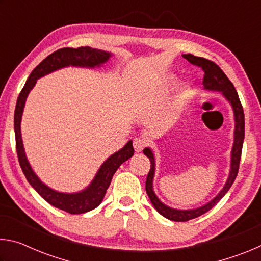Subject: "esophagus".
Wrapping results in <instances>:
<instances>
[{
  "mask_svg": "<svg viewBox=\"0 0 261 261\" xmlns=\"http://www.w3.org/2000/svg\"><path fill=\"white\" fill-rule=\"evenodd\" d=\"M146 146V141L143 138H135L134 139V147L136 152H141L143 149Z\"/></svg>",
  "mask_w": 261,
  "mask_h": 261,
  "instance_id": "obj_1",
  "label": "esophagus"
}]
</instances>
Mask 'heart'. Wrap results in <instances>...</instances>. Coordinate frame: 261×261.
Listing matches in <instances>:
<instances>
[{
	"instance_id": "b5f03b06",
	"label": "heart",
	"mask_w": 261,
	"mask_h": 261,
	"mask_svg": "<svg viewBox=\"0 0 261 261\" xmlns=\"http://www.w3.org/2000/svg\"><path fill=\"white\" fill-rule=\"evenodd\" d=\"M173 120H174V113H170L167 115V117L163 120V123L168 125V124H170V123H173Z\"/></svg>"
}]
</instances>
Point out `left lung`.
<instances>
[{
    "label": "left lung",
    "mask_w": 261,
    "mask_h": 261,
    "mask_svg": "<svg viewBox=\"0 0 261 261\" xmlns=\"http://www.w3.org/2000/svg\"><path fill=\"white\" fill-rule=\"evenodd\" d=\"M185 60H188L192 65L200 68L204 71V78H202V84H204L205 88L212 91H219L223 92V94L229 100L233 108V114H235V143H233L232 147V154H231V170L229 178L227 180L226 185L222 191H221L218 196H216L213 200L208 204L200 207V208L192 210V211H178L173 210L170 207H167L163 205L162 202L158 199L155 193L153 192V176H154V156L153 153L149 148L144 149V154L146 155L149 161H151V169L148 171L147 178H146V192L148 194L149 199L155 210L165 218L169 219L171 221H176V222H185V221L196 219L198 216L205 214L208 212L212 207L215 206L218 202L222 199V197L226 194L229 189L231 188L232 183L235 182V178L238 174V169H240V161L242 156V148H243V141H244L245 136V121H244V112H243V107L241 103V100L238 98V94L235 90V86L232 83L229 81V78L226 76L221 68L218 64H215L213 61L204 59V57H198L192 54L183 55Z\"/></svg>",
    "instance_id": "obj_1"
}]
</instances>
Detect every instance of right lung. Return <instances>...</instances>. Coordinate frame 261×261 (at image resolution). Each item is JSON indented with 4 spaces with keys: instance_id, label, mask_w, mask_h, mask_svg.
Wrapping results in <instances>:
<instances>
[{
    "instance_id": "obj_1",
    "label": "right lung",
    "mask_w": 261,
    "mask_h": 261,
    "mask_svg": "<svg viewBox=\"0 0 261 261\" xmlns=\"http://www.w3.org/2000/svg\"><path fill=\"white\" fill-rule=\"evenodd\" d=\"M110 54L103 50L93 49L90 47H79V48H61L53 54L48 55L40 64L37 65L31 72L30 77L26 81L24 87L21 88L20 93L18 95L15 109V117H14V125H15V136H16V151L17 156L21 170L25 175L26 179L32 185L35 191L45 199L48 204L55 206L56 208H60L64 212H68L69 214H82L86 213L88 211L94 210L95 207L100 205L102 201L107 189L109 188L110 182L114 174L116 173L123 162L134 155V147H132V141H127V144L123 147L121 151L113 154L102 166L96 174L93 182L88 187L85 191L67 194L60 193L54 190L46 187L45 184L40 182V179L37 177V175L31 169L30 163L25 156L23 141H21L20 135V120L21 114H23L24 105L26 96L29 92L32 90L35 85L38 78H40L45 74L49 73L54 70L60 68L67 67V65H81V67H95L105 63L109 59Z\"/></svg>"
}]
</instances>
